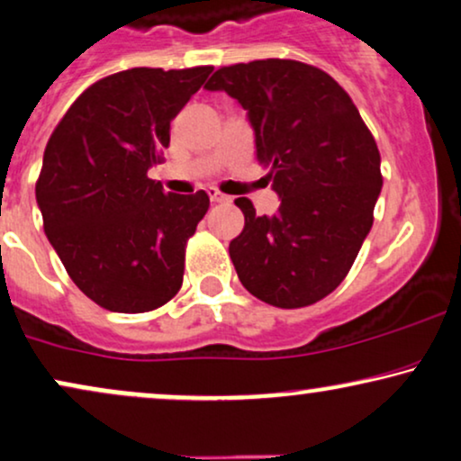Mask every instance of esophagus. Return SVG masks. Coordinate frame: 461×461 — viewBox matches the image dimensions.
<instances>
[{
	"label": "esophagus",
	"instance_id": "esophagus-1",
	"mask_svg": "<svg viewBox=\"0 0 461 461\" xmlns=\"http://www.w3.org/2000/svg\"><path fill=\"white\" fill-rule=\"evenodd\" d=\"M208 195H211V202H214V203H230L231 202L230 195L221 194V191L214 189V187L208 189Z\"/></svg>",
	"mask_w": 461,
	"mask_h": 461
}]
</instances>
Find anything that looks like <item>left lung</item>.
Instances as JSON below:
<instances>
[{
  "instance_id": "8db88e82",
  "label": "left lung",
  "mask_w": 461,
  "mask_h": 461,
  "mask_svg": "<svg viewBox=\"0 0 461 461\" xmlns=\"http://www.w3.org/2000/svg\"><path fill=\"white\" fill-rule=\"evenodd\" d=\"M249 113L258 161L281 195L274 217L238 197L244 230L230 258L249 294L302 308L345 281L375 221L381 153L348 93L323 69L295 59L223 66L206 83Z\"/></svg>"
}]
</instances>
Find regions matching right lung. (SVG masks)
Wrapping results in <instances>:
<instances>
[{"instance_id":"1","label":"right lung","mask_w":461,"mask_h":461,"mask_svg":"<svg viewBox=\"0 0 461 461\" xmlns=\"http://www.w3.org/2000/svg\"><path fill=\"white\" fill-rule=\"evenodd\" d=\"M211 72L110 74L76 97L46 144L36 183L44 231L76 287L106 311H155L183 285L185 249L211 200L163 194L147 172Z\"/></svg>"}]
</instances>
